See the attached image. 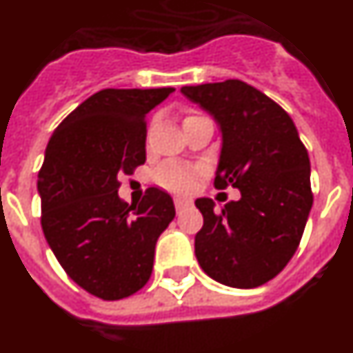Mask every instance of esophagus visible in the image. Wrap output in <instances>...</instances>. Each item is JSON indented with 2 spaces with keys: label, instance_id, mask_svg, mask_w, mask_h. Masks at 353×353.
I'll return each mask as SVG.
<instances>
[{
  "label": "esophagus",
  "instance_id": "34e87169",
  "mask_svg": "<svg viewBox=\"0 0 353 353\" xmlns=\"http://www.w3.org/2000/svg\"><path fill=\"white\" fill-rule=\"evenodd\" d=\"M174 204H176V210L179 212V210L186 208V206H190L192 201L190 199H185V197H174Z\"/></svg>",
  "mask_w": 353,
  "mask_h": 353
}]
</instances>
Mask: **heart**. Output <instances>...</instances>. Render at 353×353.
<instances>
[{"instance_id":"1","label":"heart","mask_w":353,"mask_h":353,"mask_svg":"<svg viewBox=\"0 0 353 353\" xmlns=\"http://www.w3.org/2000/svg\"><path fill=\"white\" fill-rule=\"evenodd\" d=\"M192 118V117H188ZM159 185L172 192H186L194 185L195 172L179 163H167L156 174Z\"/></svg>"}]
</instances>
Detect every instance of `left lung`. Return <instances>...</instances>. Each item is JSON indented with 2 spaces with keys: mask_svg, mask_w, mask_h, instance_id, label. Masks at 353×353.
Returning a JSON list of instances; mask_svg holds the SVG:
<instances>
[{
  "mask_svg": "<svg viewBox=\"0 0 353 353\" xmlns=\"http://www.w3.org/2000/svg\"><path fill=\"white\" fill-rule=\"evenodd\" d=\"M181 93L217 121L215 186L241 190L219 212L208 197L195 201L204 221L197 262L222 285H262L285 268L303 235L312 208L309 154L291 117L253 85L226 81Z\"/></svg>",
  "mask_w": 353,
  "mask_h": 353,
  "instance_id": "left-lung-1",
  "label": "left lung"
}]
</instances>
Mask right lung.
I'll list each match as a JSON object with an SVG mask.
<instances>
[{
    "label": "right lung",
    "instance_id": "add662e5",
    "mask_svg": "<svg viewBox=\"0 0 353 353\" xmlns=\"http://www.w3.org/2000/svg\"><path fill=\"white\" fill-rule=\"evenodd\" d=\"M174 91H99L61 121L44 152L37 192L46 242L68 276L102 300L149 282L158 236L176 217L159 188L131 206L118 197V176L145 163V117Z\"/></svg>",
    "mask_w": 353,
    "mask_h": 353
}]
</instances>
